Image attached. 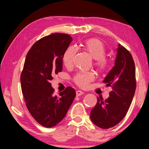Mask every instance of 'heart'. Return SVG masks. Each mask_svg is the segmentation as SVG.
<instances>
[{
	"label": "heart",
	"mask_w": 149,
	"mask_h": 149,
	"mask_svg": "<svg viewBox=\"0 0 149 149\" xmlns=\"http://www.w3.org/2000/svg\"><path fill=\"white\" fill-rule=\"evenodd\" d=\"M76 83L80 88L85 89L88 85V78L83 75H79L76 78Z\"/></svg>",
	"instance_id": "obj_1"
}]
</instances>
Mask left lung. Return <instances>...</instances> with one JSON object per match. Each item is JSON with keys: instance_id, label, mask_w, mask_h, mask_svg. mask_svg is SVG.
Returning a JSON list of instances; mask_svg holds the SVG:
<instances>
[{"instance_id": "1", "label": "left lung", "mask_w": 149, "mask_h": 149, "mask_svg": "<svg viewBox=\"0 0 149 149\" xmlns=\"http://www.w3.org/2000/svg\"><path fill=\"white\" fill-rule=\"evenodd\" d=\"M73 38L55 33L39 40L27 53L21 74L22 91L27 109L43 127L60 123L73 103L76 91L71 87H59L54 93L50 81L53 73L62 71V59Z\"/></svg>"}]
</instances>
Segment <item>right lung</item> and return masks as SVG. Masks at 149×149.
I'll return each instance as SVG.
<instances>
[{
	"mask_svg": "<svg viewBox=\"0 0 149 149\" xmlns=\"http://www.w3.org/2000/svg\"><path fill=\"white\" fill-rule=\"evenodd\" d=\"M103 83L110 87L107 99L97 98L90 112V119L97 127L108 129L118 124L130 107L136 89L135 66L131 54L123 47L117 49V57L112 69Z\"/></svg>",
	"mask_w": 149,
	"mask_h": 149,
	"instance_id": "1",
	"label": "right lung"
}]
</instances>
